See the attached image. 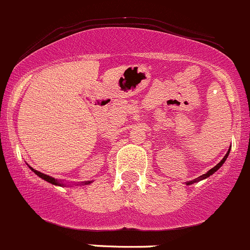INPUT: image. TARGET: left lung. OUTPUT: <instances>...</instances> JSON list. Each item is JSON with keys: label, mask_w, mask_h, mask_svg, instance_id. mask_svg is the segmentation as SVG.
<instances>
[{"label": "left lung", "mask_w": 250, "mask_h": 250, "mask_svg": "<svg viewBox=\"0 0 250 250\" xmlns=\"http://www.w3.org/2000/svg\"><path fill=\"white\" fill-rule=\"evenodd\" d=\"M229 153H230V150H229V151H228V153H226V155H225V156H224V158H223V160H221V161H220V163L217 165V166H214V167H213V168H210V169H209V171H208V172H207V173L202 174V176H201V177H200V181H201V179H205V178H207V177H209V176H210V174H213V173H214V172H215V171H218V169H219V168H220V167H221V165H223L224 163H225V160H226V159H228V156H229ZM196 181H199V178H197V179H196ZM196 181H195V182H196ZM192 183H194V182H188V183H187V184H188V185H189V184H192Z\"/></svg>", "instance_id": "8db88e82"}]
</instances>
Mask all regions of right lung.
<instances>
[{
	"label": "right lung",
	"mask_w": 250,
	"mask_h": 250,
	"mask_svg": "<svg viewBox=\"0 0 250 250\" xmlns=\"http://www.w3.org/2000/svg\"><path fill=\"white\" fill-rule=\"evenodd\" d=\"M31 169H32L33 172H35L36 174H37L38 177H41V178L42 179H44V181H47V182H49V183H51V184H54V185H63V184H61L60 182H58L56 181L55 178H53V177H49V176H47V174H44V173H41V172H38V171H36V169H33L32 167H30ZM85 184H87V183H85Z\"/></svg>",
	"instance_id": "1"
}]
</instances>
